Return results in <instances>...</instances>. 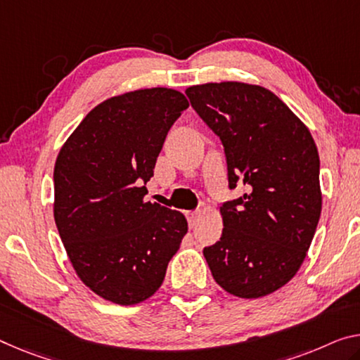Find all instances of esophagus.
Here are the masks:
<instances>
[{"label": "esophagus", "instance_id": "esophagus-1", "mask_svg": "<svg viewBox=\"0 0 360 360\" xmlns=\"http://www.w3.org/2000/svg\"><path fill=\"white\" fill-rule=\"evenodd\" d=\"M185 215H186L188 225L193 226V225L196 224V220H198V217H199V212H198V211H186Z\"/></svg>", "mask_w": 360, "mask_h": 360}]
</instances>
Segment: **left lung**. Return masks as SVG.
I'll list each match as a JSON object with an SVG mask.
<instances>
[{"label": "left lung", "instance_id": "obj_1", "mask_svg": "<svg viewBox=\"0 0 360 360\" xmlns=\"http://www.w3.org/2000/svg\"><path fill=\"white\" fill-rule=\"evenodd\" d=\"M185 93L222 141L229 188L248 190L222 204V236L204 248V257L226 292L245 300L267 296L296 275L317 229V146L307 127L267 88L220 82Z\"/></svg>", "mask_w": 360, "mask_h": 360}]
</instances>
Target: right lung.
Segmentation results:
<instances>
[{
    "instance_id": "obj_1",
    "label": "right lung",
    "mask_w": 360,
    "mask_h": 360,
    "mask_svg": "<svg viewBox=\"0 0 360 360\" xmlns=\"http://www.w3.org/2000/svg\"><path fill=\"white\" fill-rule=\"evenodd\" d=\"M190 106L172 88L109 98L86 114L54 165V220L77 275L120 306L151 297L188 231L185 215L145 201L170 127Z\"/></svg>"
}]
</instances>
